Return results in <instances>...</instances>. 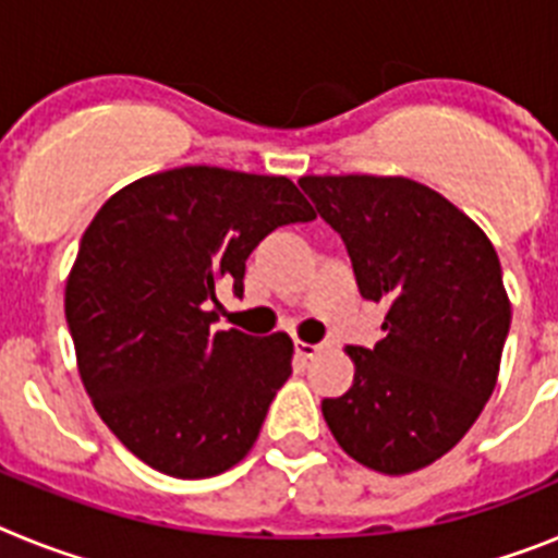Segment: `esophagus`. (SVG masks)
Wrapping results in <instances>:
<instances>
[{
	"mask_svg": "<svg viewBox=\"0 0 558 558\" xmlns=\"http://www.w3.org/2000/svg\"><path fill=\"white\" fill-rule=\"evenodd\" d=\"M322 343H304V340H295V352L302 354V357H315V354L322 352Z\"/></svg>",
	"mask_w": 558,
	"mask_h": 558,
	"instance_id": "1",
	"label": "esophagus"
}]
</instances>
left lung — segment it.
I'll return each instance as SVG.
<instances>
[{"instance_id":"left-lung-1","label":"left lung","mask_w":558,"mask_h":558,"mask_svg":"<svg viewBox=\"0 0 558 558\" xmlns=\"http://www.w3.org/2000/svg\"><path fill=\"white\" fill-rule=\"evenodd\" d=\"M340 234L363 299L386 302L383 340L349 347L354 383L322 411L347 456L408 475L450 452L489 402L511 302L495 245L430 186L402 175H304Z\"/></svg>"}]
</instances>
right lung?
Masks as SVG:
<instances>
[{"mask_svg": "<svg viewBox=\"0 0 558 558\" xmlns=\"http://www.w3.org/2000/svg\"><path fill=\"white\" fill-rule=\"evenodd\" d=\"M315 220L284 175L175 167L113 192L83 231L66 324L95 411L133 456L211 477L254 447L293 340L211 332L218 284L243 293L245 259L279 226Z\"/></svg>", "mask_w": 558, "mask_h": 558, "instance_id": "obj_1", "label": "right lung"}]
</instances>
